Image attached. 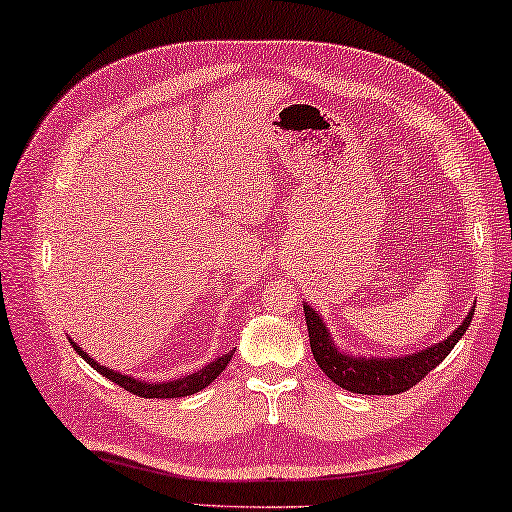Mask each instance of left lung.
I'll return each mask as SVG.
<instances>
[{
    "instance_id": "left-lung-1",
    "label": "left lung",
    "mask_w": 512,
    "mask_h": 512,
    "mask_svg": "<svg viewBox=\"0 0 512 512\" xmlns=\"http://www.w3.org/2000/svg\"><path fill=\"white\" fill-rule=\"evenodd\" d=\"M306 329H309L311 352L316 357L329 380L341 389L352 393H364V396H393L412 389L416 382H421L432 368H437L448 357V352L455 348V343L465 336L467 327L474 318V309L469 316L453 329L451 336H446L442 343L430 345L426 350L414 352L405 357H352L348 352H341L334 345V338L316 311L304 302Z\"/></svg>"
}]
</instances>
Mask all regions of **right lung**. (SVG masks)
<instances>
[{"label":"right lung","mask_w":512,"mask_h":512,"mask_svg":"<svg viewBox=\"0 0 512 512\" xmlns=\"http://www.w3.org/2000/svg\"><path fill=\"white\" fill-rule=\"evenodd\" d=\"M68 341L75 348L77 355H80L91 368H96V371L102 377H107V380H112L114 384H119V387H123L125 391L135 393V396H141V398H183V396H192V393L206 389L212 380H217V375L222 373L226 366H229V361H231L233 352H235V350L226 352V355L212 359L208 366H203V368H199V371H194L190 375L178 377V380L144 382V380H137V377H130L125 373H116L107 366H100L96 359H91L89 355H86V352L73 341V338H68Z\"/></svg>","instance_id":"add662e5"}]
</instances>
